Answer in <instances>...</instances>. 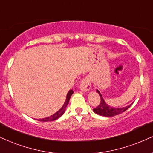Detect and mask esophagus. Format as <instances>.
Listing matches in <instances>:
<instances>
[{"label": "esophagus", "instance_id": "1", "mask_svg": "<svg viewBox=\"0 0 153 153\" xmlns=\"http://www.w3.org/2000/svg\"><path fill=\"white\" fill-rule=\"evenodd\" d=\"M91 80L88 77H86L83 80H82L81 83L80 85V90L82 91H88L90 89H91Z\"/></svg>", "mask_w": 153, "mask_h": 153}]
</instances>
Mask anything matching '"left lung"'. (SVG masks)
Masks as SVG:
<instances>
[{
    "mask_svg": "<svg viewBox=\"0 0 153 153\" xmlns=\"http://www.w3.org/2000/svg\"><path fill=\"white\" fill-rule=\"evenodd\" d=\"M97 92L98 93L100 97V103L97 105V107L93 109V111L97 115H102V116L105 117H113L115 116V115H119V114H121L124 113L126 110H127L128 108L131 106V105H130L125 107V108H113V107H110L108 105V104L105 103L103 98H102V95L100 94V91H97Z\"/></svg>",
    "mask_w": 153,
    "mask_h": 153,
    "instance_id": "1",
    "label": "left lung"
}]
</instances>
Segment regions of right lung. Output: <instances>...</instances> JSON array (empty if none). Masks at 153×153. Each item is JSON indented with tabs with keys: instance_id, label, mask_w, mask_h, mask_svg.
Here are the masks:
<instances>
[{
	"instance_id": "right-lung-1",
	"label": "right lung",
	"mask_w": 153,
	"mask_h": 153,
	"mask_svg": "<svg viewBox=\"0 0 153 153\" xmlns=\"http://www.w3.org/2000/svg\"><path fill=\"white\" fill-rule=\"evenodd\" d=\"M74 93L73 92V90H71V91H69L68 93L67 94V97H66V100H65V103H64L63 105L61 108H60V110H58L57 113H56L55 114H53V115H51L50 117H45V118H43V119H39L38 120L39 121H43V122H48V121H53V120H55L58 119L60 117V116H62V114L65 113V110L66 109V107H67L68 104L69 102V100H70V98H71V95H73V93Z\"/></svg>"
}]
</instances>
